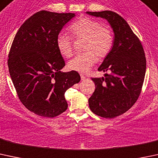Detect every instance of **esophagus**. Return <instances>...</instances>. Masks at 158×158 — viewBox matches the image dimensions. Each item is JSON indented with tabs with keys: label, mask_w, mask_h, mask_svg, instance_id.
<instances>
[{
	"label": "esophagus",
	"mask_w": 158,
	"mask_h": 158,
	"mask_svg": "<svg viewBox=\"0 0 158 158\" xmlns=\"http://www.w3.org/2000/svg\"><path fill=\"white\" fill-rule=\"evenodd\" d=\"M80 76H81V79H82V80H85V79H86V77L84 76L83 74H80Z\"/></svg>",
	"instance_id": "esophagus-1"
}]
</instances>
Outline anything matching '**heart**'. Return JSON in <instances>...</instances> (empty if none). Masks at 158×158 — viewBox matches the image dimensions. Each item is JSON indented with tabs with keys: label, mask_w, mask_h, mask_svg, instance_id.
Listing matches in <instances>:
<instances>
[{
	"label": "heart",
	"mask_w": 158,
	"mask_h": 158,
	"mask_svg": "<svg viewBox=\"0 0 158 158\" xmlns=\"http://www.w3.org/2000/svg\"><path fill=\"white\" fill-rule=\"evenodd\" d=\"M71 36L60 33L56 39L59 52L65 57H70L73 54V38L84 39L83 53L77 54L68 63L70 70L79 73H87L99 60L109 55L114 46V34L107 26L89 17H82L74 22L69 27Z\"/></svg>",
	"instance_id": "heart-1"
}]
</instances>
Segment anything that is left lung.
Wrapping results in <instances>:
<instances>
[{"label":"left lung","instance_id":"1","mask_svg":"<svg viewBox=\"0 0 158 158\" xmlns=\"http://www.w3.org/2000/svg\"><path fill=\"white\" fill-rule=\"evenodd\" d=\"M86 13L107 19L115 35L110 53L98 69L109 73L102 78H92L95 90L89 99L94 114L114 118L130 109L140 95L146 70L145 51L127 21L117 13Z\"/></svg>","mask_w":158,"mask_h":158}]
</instances>
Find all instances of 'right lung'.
Returning <instances> with one entry per match:
<instances>
[{
    "label": "right lung",
    "mask_w": 158,
    "mask_h": 158,
    "mask_svg": "<svg viewBox=\"0 0 158 158\" xmlns=\"http://www.w3.org/2000/svg\"><path fill=\"white\" fill-rule=\"evenodd\" d=\"M75 13L41 10L19 29L8 55L10 75L17 95L31 112L54 117L68 107L64 94L80 81L76 71H61L65 61L56 39Z\"/></svg>",
    "instance_id": "right-lung-1"
}]
</instances>
